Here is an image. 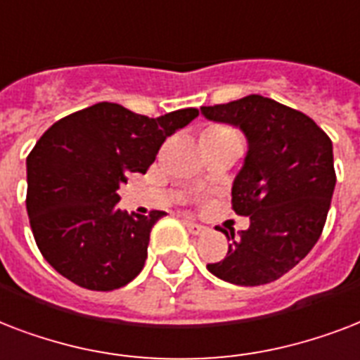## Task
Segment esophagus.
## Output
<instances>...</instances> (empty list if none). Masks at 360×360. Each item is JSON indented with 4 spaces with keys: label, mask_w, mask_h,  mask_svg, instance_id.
<instances>
[{
    "label": "esophagus",
    "mask_w": 360,
    "mask_h": 360,
    "mask_svg": "<svg viewBox=\"0 0 360 360\" xmlns=\"http://www.w3.org/2000/svg\"><path fill=\"white\" fill-rule=\"evenodd\" d=\"M184 224H186V227H188V231L191 233V235H202V233L206 231L205 225L195 224V221H191V219H184Z\"/></svg>",
    "instance_id": "1"
}]
</instances>
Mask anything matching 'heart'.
<instances>
[{
  "label": "heart",
  "mask_w": 360,
  "mask_h": 360,
  "mask_svg": "<svg viewBox=\"0 0 360 360\" xmlns=\"http://www.w3.org/2000/svg\"><path fill=\"white\" fill-rule=\"evenodd\" d=\"M218 131H229V129H224V127H214V129H210L208 133H218Z\"/></svg>",
  "instance_id": "b5f03b06"
}]
</instances>
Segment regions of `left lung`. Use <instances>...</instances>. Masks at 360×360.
<instances>
[{
	"instance_id": "8db88e82",
	"label": "left lung",
	"mask_w": 360,
	"mask_h": 360,
	"mask_svg": "<svg viewBox=\"0 0 360 360\" xmlns=\"http://www.w3.org/2000/svg\"><path fill=\"white\" fill-rule=\"evenodd\" d=\"M200 114L238 127L248 142L231 195L233 210L250 216V227L238 236L233 231L227 255L206 269L235 285L270 283L321 236L336 186L333 142L306 114L255 94L200 107Z\"/></svg>"
}]
</instances>
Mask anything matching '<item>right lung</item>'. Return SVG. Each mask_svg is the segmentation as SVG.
Returning <instances> with one entry per match:
<instances>
[{
  "instance_id": "1",
  "label": "right lung",
  "mask_w": 360,
  "mask_h": 360,
  "mask_svg": "<svg viewBox=\"0 0 360 360\" xmlns=\"http://www.w3.org/2000/svg\"><path fill=\"white\" fill-rule=\"evenodd\" d=\"M199 116L180 108L148 118L97 103L58 120L26 160V208L50 266L91 291L127 285L144 266L150 231L165 212L120 210V184L154 163L167 136Z\"/></svg>"
}]
</instances>
